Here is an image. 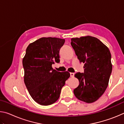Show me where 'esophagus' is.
Returning <instances> with one entry per match:
<instances>
[{
  "mask_svg": "<svg viewBox=\"0 0 124 124\" xmlns=\"http://www.w3.org/2000/svg\"><path fill=\"white\" fill-rule=\"evenodd\" d=\"M75 75V73H70V77H74Z\"/></svg>",
  "mask_w": 124,
  "mask_h": 124,
  "instance_id": "1",
  "label": "esophagus"
}]
</instances>
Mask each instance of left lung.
I'll return each instance as SVG.
<instances>
[{
    "label": "left lung",
    "mask_w": 124,
    "mask_h": 124,
    "mask_svg": "<svg viewBox=\"0 0 124 124\" xmlns=\"http://www.w3.org/2000/svg\"><path fill=\"white\" fill-rule=\"evenodd\" d=\"M70 44L80 62L84 63V73L75 74L80 84L74 93L78 100L92 103L108 86L112 71L110 51L99 39L91 36L72 38Z\"/></svg>",
    "instance_id": "left-lung-1"
}]
</instances>
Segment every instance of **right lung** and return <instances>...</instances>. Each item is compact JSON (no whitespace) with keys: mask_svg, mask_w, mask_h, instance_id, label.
I'll list each match as a JSON object with an SVG mask.
<instances>
[{"mask_svg":"<svg viewBox=\"0 0 124 124\" xmlns=\"http://www.w3.org/2000/svg\"><path fill=\"white\" fill-rule=\"evenodd\" d=\"M64 42L57 38H41L28 46L23 58L25 85L33 99L42 106L57 101L70 77L68 72H58L52 67L60 62V50Z\"/></svg>","mask_w":124,"mask_h":124,"instance_id":"add662e5","label":"right lung"}]
</instances>
